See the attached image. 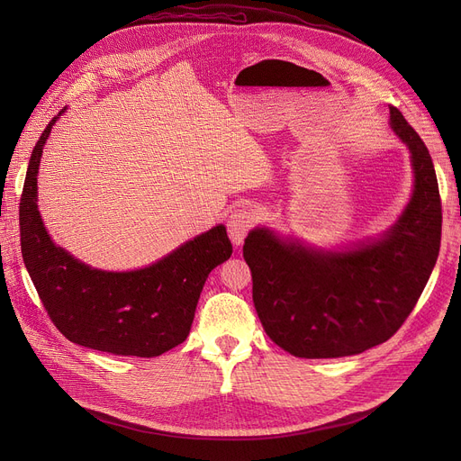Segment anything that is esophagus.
Instances as JSON below:
<instances>
[{
    "mask_svg": "<svg viewBox=\"0 0 461 461\" xmlns=\"http://www.w3.org/2000/svg\"><path fill=\"white\" fill-rule=\"evenodd\" d=\"M254 222H256V212L249 207H239L228 216V233L235 247L243 245V240L252 230Z\"/></svg>",
    "mask_w": 461,
    "mask_h": 461,
    "instance_id": "esophagus-1",
    "label": "esophagus"
}]
</instances>
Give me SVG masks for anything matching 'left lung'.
Returning <instances> with one entry per match:
<instances>
[{
    "label": "left lung",
    "mask_w": 461,
    "mask_h": 461,
    "mask_svg": "<svg viewBox=\"0 0 461 461\" xmlns=\"http://www.w3.org/2000/svg\"><path fill=\"white\" fill-rule=\"evenodd\" d=\"M391 129L411 153L415 188L381 237L344 250L310 249L269 228H254L245 239L259 321L295 357L358 355L389 340L413 312L438 261L443 212L431 157L394 106Z\"/></svg>",
    "instance_id": "obj_1"
}]
</instances>
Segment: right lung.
Instances as JSON below:
<instances>
[{"mask_svg": "<svg viewBox=\"0 0 461 461\" xmlns=\"http://www.w3.org/2000/svg\"><path fill=\"white\" fill-rule=\"evenodd\" d=\"M63 108L35 143L20 200V245L48 316L67 340L123 357H158L183 344L209 273L231 256L218 224L143 269H93L58 247L37 205L42 148Z\"/></svg>", "mask_w": 461, "mask_h": 461, "instance_id": "add662e5", "label": "right lung"}]
</instances>
